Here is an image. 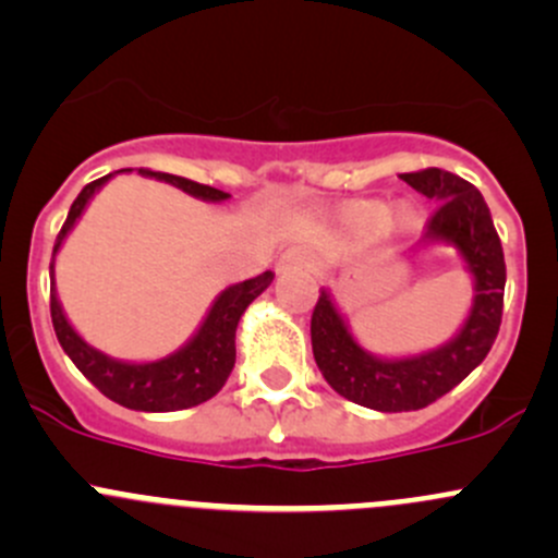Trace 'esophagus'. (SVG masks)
<instances>
[{
	"mask_svg": "<svg viewBox=\"0 0 558 558\" xmlns=\"http://www.w3.org/2000/svg\"><path fill=\"white\" fill-rule=\"evenodd\" d=\"M315 267V258L313 253L307 251V247H289V251L283 253V256L278 258V272L286 275V272H311Z\"/></svg>",
	"mask_w": 558,
	"mask_h": 558,
	"instance_id": "esophagus-1",
	"label": "esophagus"
}]
</instances>
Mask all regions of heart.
I'll list each match as a JSON object with an SVG mask.
<instances>
[{
  "label": "heart",
  "mask_w": 558,
  "mask_h": 558,
  "mask_svg": "<svg viewBox=\"0 0 558 558\" xmlns=\"http://www.w3.org/2000/svg\"><path fill=\"white\" fill-rule=\"evenodd\" d=\"M342 221L364 234L380 232L386 227L408 232V229H415V223H418V210L413 205H399L397 210H391L388 202L356 199L342 207Z\"/></svg>",
  "instance_id": "heart-1"
}]
</instances>
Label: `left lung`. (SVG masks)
I'll return each instance as SVG.
<instances>
[{"label":"left lung","instance_id":"8db88e82","mask_svg":"<svg viewBox=\"0 0 558 558\" xmlns=\"http://www.w3.org/2000/svg\"><path fill=\"white\" fill-rule=\"evenodd\" d=\"M399 178L426 199L440 202L424 240L459 251L472 278V305L442 345L413 356H378L353 337L331 291L320 289L311 318L315 364L340 397L378 413L421 410L459 386L492 351L502 324L505 253L481 191L437 167Z\"/></svg>","mask_w":558,"mask_h":558}]
</instances>
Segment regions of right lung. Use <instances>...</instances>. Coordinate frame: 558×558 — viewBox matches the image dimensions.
Masks as SVG:
<instances>
[{"mask_svg": "<svg viewBox=\"0 0 558 558\" xmlns=\"http://www.w3.org/2000/svg\"><path fill=\"white\" fill-rule=\"evenodd\" d=\"M112 174L118 172H110L105 174V178L94 180V183H88L86 189L77 194L70 213H66L64 227H61L59 238H56L53 262H50V318H53L56 337H59L66 356L75 362V367L81 369L107 399H112V402L123 404V408L129 410H143V413H174V410L196 408V404L216 397L223 388V384H227L229 373H232L234 367V356H238L234 335H238L240 318H243L247 305H251L264 289H269L275 272L267 269V272L256 275V278L251 280H243V283L227 286V289L213 300L210 311L205 313V318L196 326L194 335H191L178 351L167 353V356L161 359H154V362H126V359L107 356L99 348L88 345V342L77 335L75 326L70 324L64 307H61L59 291H56L53 267L56 253L64 245L66 234L75 229V223L81 221V216L86 213L88 202L94 199V194L102 189ZM137 174L165 180V183H170L174 189L185 191V194L202 202H227L229 196H232L227 194V191L194 183V180L178 178V174L170 172L137 170Z\"/></svg>", "mask_w": 558, "mask_h": 558, "instance_id": "1", "label": "right lung"}]
</instances>
